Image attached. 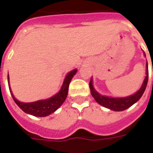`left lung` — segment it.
I'll return each instance as SVG.
<instances>
[{
  "mask_svg": "<svg viewBox=\"0 0 153 153\" xmlns=\"http://www.w3.org/2000/svg\"><path fill=\"white\" fill-rule=\"evenodd\" d=\"M145 56V53H144ZM153 72V67H152ZM148 62H147V70H146V77H145L143 85L140 88V89L134 94H133L131 96L126 97H110L102 96L100 93L97 92L95 88H93V79H91L89 83L90 91L92 96L94 97V99L96 100V102L100 105H102L104 107H106L108 109L115 111H121L124 110L128 109V107H130L132 105H134L135 102H137L138 100L141 98L143 94L144 93L146 87L148 84Z\"/></svg>",
  "mask_w": 153,
  "mask_h": 153,
  "instance_id": "obj_1",
  "label": "left lung"
}]
</instances>
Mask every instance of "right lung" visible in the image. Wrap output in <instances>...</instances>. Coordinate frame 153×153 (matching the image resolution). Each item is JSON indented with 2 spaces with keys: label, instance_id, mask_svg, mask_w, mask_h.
Masks as SVG:
<instances>
[{
  "label": "right lung",
  "instance_id": "obj_1",
  "mask_svg": "<svg viewBox=\"0 0 153 153\" xmlns=\"http://www.w3.org/2000/svg\"><path fill=\"white\" fill-rule=\"evenodd\" d=\"M77 70H73L67 74V75L65 78L62 87L60 88V92L56 93V95L51 97L48 99L45 100H40V101H37L34 102H21L19 100H17L13 95L10 90V91L11 93V96L13 99L15 101V102L19 106V107L25 111V113H28L29 115H34V116H38V117H44V116H47V115H51V113L55 112L59 107H60L64 102L66 99V97L68 95V90H69V85L72 78L74 75L76 74ZM8 83L9 82V74H8Z\"/></svg>",
  "mask_w": 153,
  "mask_h": 153
}]
</instances>
